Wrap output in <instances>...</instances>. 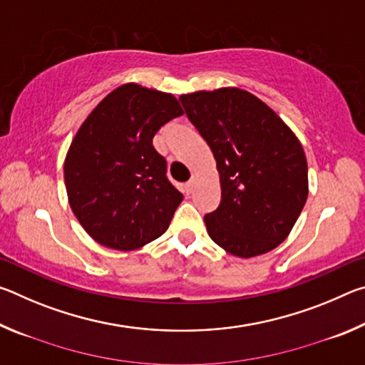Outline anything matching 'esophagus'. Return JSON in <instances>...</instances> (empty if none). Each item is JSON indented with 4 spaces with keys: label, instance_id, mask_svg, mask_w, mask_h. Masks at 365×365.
Returning a JSON list of instances; mask_svg holds the SVG:
<instances>
[{
    "label": "esophagus",
    "instance_id": "obj_1",
    "mask_svg": "<svg viewBox=\"0 0 365 365\" xmlns=\"http://www.w3.org/2000/svg\"><path fill=\"white\" fill-rule=\"evenodd\" d=\"M193 188H195V178H191V180L185 183V191H187V195L193 193Z\"/></svg>",
    "mask_w": 365,
    "mask_h": 365
}]
</instances>
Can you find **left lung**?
Masks as SVG:
<instances>
[{
	"label": "left lung",
	"instance_id": "obj_1",
	"mask_svg": "<svg viewBox=\"0 0 365 365\" xmlns=\"http://www.w3.org/2000/svg\"><path fill=\"white\" fill-rule=\"evenodd\" d=\"M185 114L217 160L222 197L205 215L209 237L238 257L264 255L292 232L307 200V163L296 135L240 88L182 95Z\"/></svg>",
	"mask_w": 365,
	"mask_h": 365
}]
</instances>
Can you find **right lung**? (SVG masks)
I'll list each match as a JSON object with an SVG mask.
<instances>
[{
	"mask_svg": "<svg viewBox=\"0 0 365 365\" xmlns=\"http://www.w3.org/2000/svg\"><path fill=\"white\" fill-rule=\"evenodd\" d=\"M174 96L127 83L78 128L64 163L69 205L98 243L132 251L160 237L183 200L153 137L182 115Z\"/></svg>",
	"mask_w": 365,
	"mask_h": 365,
	"instance_id": "right-lung-1",
	"label": "right lung"
}]
</instances>
